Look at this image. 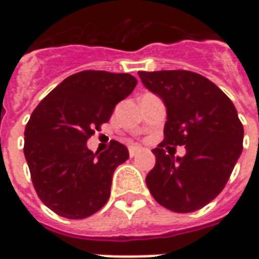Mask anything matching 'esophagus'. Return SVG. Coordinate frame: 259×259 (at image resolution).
I'll list each match as a JSON object with an SVG mask.
<instances>
[{
  "label": "esophagus",
  "instance_id": "esophagus-1",
  "mask_svg": "<svg viewBox=\"0 0 259 259\" xmlns=\"http://www.w3.org/2000/svg\"><path fill=\"white\" fill-rule=\"evenodd\" d=\"M139 152H140V148H139V147H130V148H129V154H130V157H132V158L136 157V155H137Z\"/></svg>",
  "mask_w": 259,
  "mask_h": 259
}]
</instances>
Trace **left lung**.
<instances>
[{
  "instance_id": "8db88e82",
  "label": "left lung",
  "mask_w": 259,
  "mask_h": 259,
  "mask_svg": "<svg viewBox=\"0 0 259 259\" xmlns=\"http://www.w3.org/2000/svg\"><path fill=\"white\" fill-rule=\"evenodd\" d=\"M139 76L166 107L165 139L152 150L155 166L147 175V187L170 211H197L223 190L243 151L244 129L237 111L217 84L190 70ZM178 145L186 146L185 157L170 151Z\"/></svg>"
}]
</instances>
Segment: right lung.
<instances>
[{"mask_svg": "<svg viewBox=\"0 0 259 259\" xmlns=\"http://www.w3.org/2000/svg\"><path fill=\"white\" fill-rule=\"evenodd\" d=\"M136 84L129 73L83 70L59 83L31 113L23 152L37 195L59 217L83 219L107 204L113 172L129 151L111 141L100 154L85 143Z\"/></svg>", "mask_w": 259, "mask_h": 259, "instance_id": "1", "label": "right lung"}]
</instances>
